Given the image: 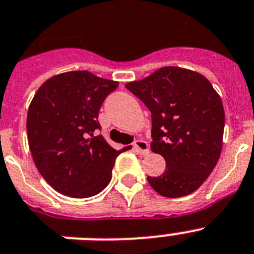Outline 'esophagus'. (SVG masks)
<instances>
[{
  "mask_svg": "<svg viewBox=\"0 0 254 254\" xmlns=\"http://www.w3.org/2000/svg\"><path fill=\"white\" fill-rule=\"evenodd\" d=\"M133 149H135L136 153L142 154V155H146V154H149L148 142L144 141V140H140V138L133 141Z\"/></svg>",
  "mask_w": 254,
  "mask_h": 254,
  "instance_id": "34e87169",
  "label": "esophagus"
}]
</instances>
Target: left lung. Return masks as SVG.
<instances>
[{
    "instance_id": "obj_1",
    "label": "left lung",
    "mask_w": 254,
    "mask_h": 254,
    "mask_svg": "<svg viewBox=\"0 0 254 254\" xmlns=\"http://www.w3.org/2000/svg\"><path fill=\"white\" fill-rule=\"evenodd\" d=\"M126 88L151 113V150L166 160V171L148 181L167 198L198 189L220 158L225 112L211 82L196 71L164 66Z\"/></svg>"
}]
</instances>
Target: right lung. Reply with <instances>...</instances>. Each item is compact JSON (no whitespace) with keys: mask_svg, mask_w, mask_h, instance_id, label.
Returning <instances> with one entry per match:
<instances>
[{"mask_svg":"<svg viewBox=\"0 0 254 254\" xmlns=\"http://www.w3.org/2000/svg\"><path fill=\"white\" fill-rule=\"evenodd\" d=\"M117 86L87 70L68 71L47 79L34 95L28 142L37 170L60 194L90 198L110 183L122 150L96 132L101 131L99 110Z\"/></svg>","mask_w":254,"mask_h":254,"instance_id":"obj_1","label":"right lung"}]
</instances>
